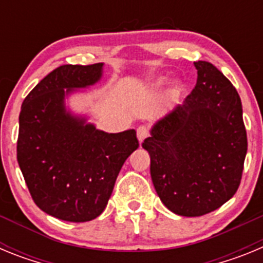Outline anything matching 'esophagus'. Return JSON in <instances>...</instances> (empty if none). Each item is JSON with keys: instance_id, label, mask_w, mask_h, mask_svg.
I'll return each mask as SVG.
<instances>
[{"instance_id": "34e87169", "label": "esophagus", "mask_w": 263, "mask_h": 263, "mask_svg": "<svg viewBox=\"0 0 263 263\" xmlns=\"http://www.w3.org/2000/svg\"><path fill=\"white\" fill-rule=\"evenodd\" d=\"M148 137V129L146 126H138L137 127V138L139 142H143Z\"/></svg>"}]
</instances>
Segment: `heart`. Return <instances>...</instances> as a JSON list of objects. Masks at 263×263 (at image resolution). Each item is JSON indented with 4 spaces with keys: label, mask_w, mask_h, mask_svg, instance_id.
Masks as SVG:
<instances>
[{
    "label": "heart",
    "mask_w": 263,
    "mask_h": 263,
    "mask_svg": "<svg viewBox=\"0 0 263 263\" xmlns=\"http://www.w3.org/2000/svg\"><path fill=\"white\" fill-rule=\"evenodd\" d=\"M166 83H167V78H159L155 80V83L153 84V87L159 88V87H162V85L166 84ZM183 90H184V85H183L182 81H175V84H174V88H173V96L178 97L179 95L182 93Z\"/></svg>",
    "instance_id": "obj_1"
}]
</instances>
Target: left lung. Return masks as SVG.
Listing matches in <instances>:
<instances>
[{
  "label": "left lung",
  "mask_w": 263,
  "mask_h": 263,
  "mask_svg": "<svg viewBox=\"0 0 263 263\" xmlns=\"http://www.w3.org/2000/svg\"><path fill=\"white\" fill-rule=\"evenodd\" d=\"M194 64L192 92L153 125L142 143L158 196L185 217L212 212L236 194L248 152L236 88L211 63Z\"/></svg>",
  "instance_id": "left-lung-1"
}]
</instances>
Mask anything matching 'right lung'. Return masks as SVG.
Wrapping results in <instances>:
<instances>
[{
    "instance_id": "obj_1",
    "label": "right lung",
    "mask_w": 263,
    "mask_h": 263,
    "mask_svg": "<svg viewBox=\"0 0 263 263\" xmlns=\"http://www.w3.org/2000/svg\"><path fill=\"white\" fill-rule=\"evenodd\" d=\"M103 69L104 63L58 67L21 106L20 168L36 205L64 221L103 213L121 167L139 146L134 129L106 133L67 106L71 95L101 80Z\"/></svg>"
}]
</instances>
